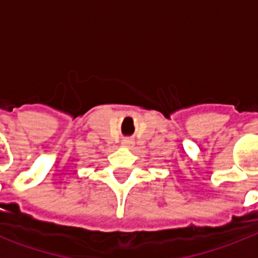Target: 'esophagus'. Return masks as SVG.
<instances>
[{"label": "esophagus", "instance_id": "esophagus-1", "mask_svg": "<svg viewBox=\"0 0 258 258\" xmlns=\"http://www.w3.org/2000/svg\"><path fill=\"white\" fill-rule=\"evenodd\" d=\"M123 145L127 146V147H130V146L133 145V142L130 141V139H124V141H123Z\"/></svg>", "mask_w": 258, "mask_h": 258}]
</instances>
